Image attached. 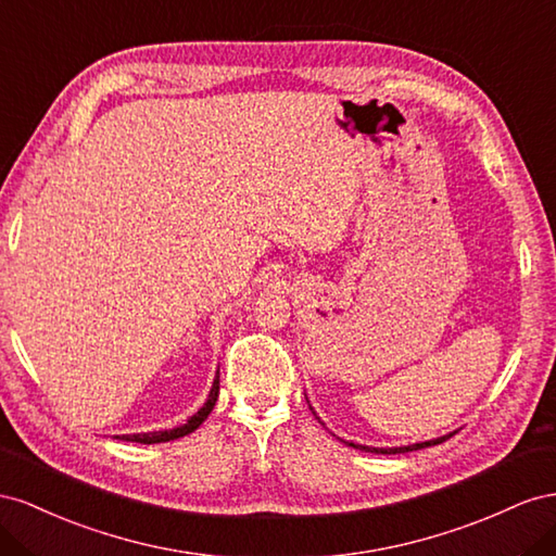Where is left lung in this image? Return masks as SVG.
<instances>
[{"mask_svg":"<svg viewBox=\"0 0 556 556\" xmlns=\"http://www.w3.org/2000/svg\"><path fill=\"white\" fill-rule=\"evenodd\" d=\"M447 438H452V435L438 438V440H428V442H417V445H409V447H389V450H382V447H363V445H354V442H349V445L356 447V450H363V452H375V454H403V452H415V450H424V447L440 445V442H445Z\"/></svg>","mask_w":556,"mask_h":556,"instance_id":"1","label":"left lung"}]
</instances>
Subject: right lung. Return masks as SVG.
Returning <instances> with one entry per match:
<instances>
[{"label":"right lung","instance_id":"obj_1","mask_svg":"<svg viewBox=\"0 0 556 556\" xmlns=\"http://www.w3.org/2000/svg\"><path fill=\"white\" fill-rule=\"evenodd\" d=\"M216 399H218V372H216V379H214V387L210 391V399L207 403H204L193 417H190L184 426L179 428H172V431H153V433H137V435H123V440L128 442H141V445H155V442H169V440H177V438H184L188 433H193L195 428L210 417V412L214 409L216 405Z\"/></svg>","mask_w":556,"mask_h":556}]
</instances>
